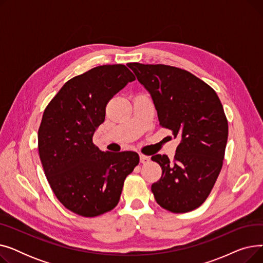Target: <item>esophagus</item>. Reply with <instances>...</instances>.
<instances>
[{"label":"esophagus","mask_w":263,"mask_h":263,"mask_svg":"<svg viewBox=\"0 0 263 263\" xmlns=\"http://www.w3.org/2000/svg\"><path fill=\"white\" fill-rule=\"evenodd\" d=\"M140 161L142 164H147L150 161V158L145 155H140Z\"/></svg>","instance_id":"obj_1"}]
</instances>
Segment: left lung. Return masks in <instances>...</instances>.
<instances>
[{
	"label": "left lung",
	"mask_w": 263,
	"mask_h": 263,
	"mask_svg": "<svg viewBox=\"0 0 263 263\" xmlns=\"http://www.w3.org/2000/svg\"><path fill=\"white\" fill-rule=\"evenodd\" d=\"M148 90L159 122L180 139L174 160L156 155L162 177L151 185L157 202L174 213L198 208L211 193L223 166L228 122L216 92L183 69L130 63Z\"/></svg>",
	"instance_id": "8db88e82"
}]
</instances>
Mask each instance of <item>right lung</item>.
<instances>
[{"mask_svg": "<svg viewBox=\"0 0 263 263\" xmlns=\"http://www.w3.org/2000/svg\"><path fill=\"white\" fill-rule=\"evenodd\" d=\"M134 74L124 65H103L66 82L46 107L38 151L55 196L79 215L93 217L117 205L123 182L140 162L133 151L103 153L92 143L107 102Z\"/></svg>", "mask_w": 263, "mask_h": 263, "instance_id": "1", "label": "right lung"}]
</instances>
